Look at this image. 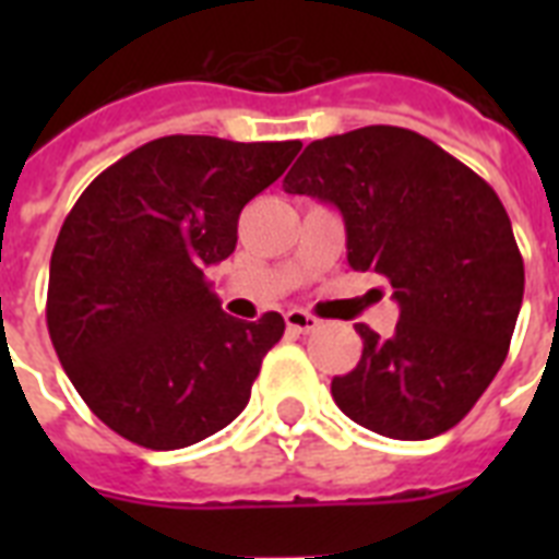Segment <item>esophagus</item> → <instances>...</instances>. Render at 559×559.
Instances as JSON below:
<instances>
[{"label": "esophagus", "instance_id": "34e87169", "mask_svg": "<svg viewBox=\"0 0 559 559\" xmlns=\"http://www.w3.org/2000/svg\"><path fill=\"white\" fill-rule=\"evenodd\" d=\"M284 322H287L289 331H296V333H310L319 328V319L310 313H305V310H287V316H284Z\"/></svg>", "mask_w": 559, "mask_h": 559}]
</instances>
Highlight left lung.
I'll list each match as a JSON object with an SVG mask.
<instances>
[{"instance_id": "obj_1", "label": "left lung", "mask_w": 559, "mask_h": 559, "mask_svg": "<svg viewBox=\"0 0 559 559\" xmlns=\"http://www.w3.org/2000/svg\"><path fill=\"white\" fill-rule=\"evenodd\" d=\"M284 191L340 209L348 263L394 287L389 340L357 324L362 357L333 377L336 406L371 432L426 441L476 406L511 348L525 266L485 179L403 127L307 144Z\"/></svg>"}]
</instances>
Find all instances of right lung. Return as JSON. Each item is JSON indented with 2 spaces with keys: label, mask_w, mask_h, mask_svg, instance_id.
I'll return each instance as SVG.
<instances>
[{
  "label": "right lung",
  "mask_w": 559,
  "mask_h": 559,
  "mask_svg": "<svg viewBox=\"0 0 559 559\" xmlns=\"http://www.w3.org/2000/svg\"><path fill=\"white\" fill-rule=\"evenodd\" d=\"M301 142L165 135L92 179L48 270L46 322L86 406L127 441L182 450L249 403L281 313H223L205 270L237 243V217Z\"/></svg>",
  "instance_id": "1"
}]
</instances>
